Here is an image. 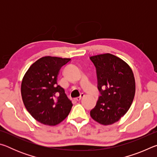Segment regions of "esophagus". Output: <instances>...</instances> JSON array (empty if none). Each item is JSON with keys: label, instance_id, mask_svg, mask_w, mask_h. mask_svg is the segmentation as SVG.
<instances>
[{"label": "esophagus", "instance_id": "obj_1", "mask_svg": "<svg viewBox=\"0 0 157 157\" xmlns=\"http://www.w3.org/2000/svg\"><path fill=\"white\" fill-rule=\"evenodd\" d=\"M84 94H82L80 95V96L78 97V98H77L75 100H78V101H79V100H81L82 98H84Z\"/></svg>", "mask_w": 157, "mask_h": 157}]
</instances>
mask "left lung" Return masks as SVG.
Masks as SVG:
<instances>
[{"label":"left lung","mask_w":157,"mask_h":157,"mask_svg":"<svg viewBox=\"0 0 157 157\" xmlns=\"http://www.w3.org/2000/svg\"><path fill=\"white\" fill-rule=\"evenodd\" d=\"M96 69L100 95L90 111L91 118L102 124H111L125 114L134 100L135 79L129 65L109 53L90 57Z\"/></svg>","instance_id":"1"}]
</instances>
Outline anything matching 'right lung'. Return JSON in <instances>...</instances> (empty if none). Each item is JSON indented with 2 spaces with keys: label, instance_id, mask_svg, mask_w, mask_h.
<instances>
[{
  "label": "right lung",
  "instance_id": "obj_1",
  "mask_svg": "<svg viewBox=\"0 0 157 157\" xmlns=\"http://www.w3.org/2000/svg\"><path fill=\"white\" fill-rule=\"evenodd\" d=\"M71 59L46 56L32 64L23 77L21 95L33 118L47 125H56L67 117L73 104L64 89L57 84V76Z\"/></svg>",
  "mask_w": 157,
  "mask_h": 157
}]
</instances>
